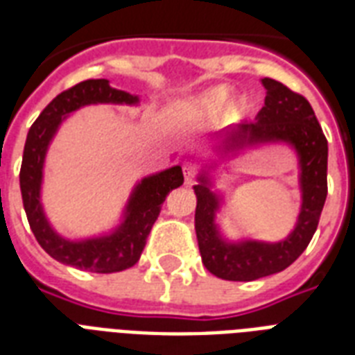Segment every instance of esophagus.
I'll use <instances>...</instances> for the list:
<instances>
[{
    "instance_id": "esophagus-1",
    "label": "esophagus",
    "mask_w": 355,
    "mask_h": 355,
    "mask_svg": "<svg viewBox=\"0 0 355 355\" xmlns=\"http://www.w3.org/2000/svg\"><path fill=\"white\" fill-rule=\"evenodd\" d=\"M184 177H186V182L193 184L197 175H199V166L195 164V162H184Z\"/></svg>"
}]
</instances>
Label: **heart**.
I'll use <instances>...</instances> for the list:
<instances>
[{
	"label": "heart",
	"mask_w": 355,
	"mask_h": 355,
	"mask_svg": "<svg viewBox=\"0 0 355 355\" xmlns=\"http://www.w3.org/2000/svg\"><path fill=\"white\" fill-rule=\"evenodd\" d=\"M228 97H230V92L225 86H217V88H211V90L200 94L197 99L191 105V110L200 116H214L221 110L225 105H227Z\"/></svg>",
	"instance_id": "b5f03b06"
}]
</instances>
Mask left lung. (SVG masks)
Returning <instances> with one entry per match:
<instances>
[{"label": "left lung", "instance_id": "obj_1", "mask_svg": "<svg viewBox=\"0 0 355 355\" xmlns=\"http://www.w3.org/2000/svg\"><path fill=\"white\" fill-rule=\"evenodd\" d=\"M267 90L265 107L256 121H248L227 134L234 144L287 141L297 149L302 169V210L297 228L280 243L245 241L230 245L217 234L214 216L217 197L206 186V178L195 186L197 210L195 232L202 263L217 278L252 282L287 269L311 241L319 227L320 211L328 195V141L308 99L275 79L261 80Z\"/></svg>", "mask_w": 355, "mask_h": 355}]
</instances>
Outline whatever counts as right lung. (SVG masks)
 Returning <instances> with one entry per match:
<instances>
[{
	"label": "right lung",
	"mask_w": 355,
	"mask_h": 355,
	"mask_svg": "<svg viewBox=\"0 0 355 355\" xmlns=\"http://www.w3.org/2000/svg\"><path fill=\"white\" fill-rule=\"evenodd\" d=\"M138 97L127 92L116 90L108 85L107 79H88L71 86L62 94H58L29 128L24 147V160L19 169V189L24 200L25 214L29 227L35 234L36 241L51 258L64 265H71L80 270L90 272H119L138 263L144 250L150 228L160 216L162 205L173 189L182 186V167L175 166L171 169L144 178L136 186L132 197L128 200L127 217L121 227L114 234L86 241H68L53 232L49 223L44 217L40 205L42 166L46 158L47 145L64 116L77 108L94 103H132Z\"/></svg>",
	"instance_id": "add662e5"
}]
</instances>
